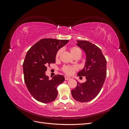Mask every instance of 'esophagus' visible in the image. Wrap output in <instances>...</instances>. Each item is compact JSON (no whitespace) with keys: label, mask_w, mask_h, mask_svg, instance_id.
<instances>
[{"label":"esophagus","mask_w":129,"mask_h":129,"mask_svg":"<svg viewBox=\"0 0 129 129\" xmlns=\"http://www.w3.org/2000/svg\"><path fill=\"white\" fill-rule=\"evenodd\" d=\"M64 79H65V80H69L71 79V78H70L69 77L67 76H64Z\"/></svg>","instance_id":"obj_1"}]
</instances>
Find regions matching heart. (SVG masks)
Returning <instances> with one entry per match:
<instances>
[{"label":"heart","instance_id":"1","mask_svg":"<svg viewBox=\"0 0 129 129\" xmlns=\"http://www.w3.org/2000/svg\"><path fill=\"white\" fill-rule=\"evenodd\" d=\"M69 50L70 53H71V55L74 57L76 55H80L81 54V50L80 48L76 46H72L71 47L69 48ZM61 53V50H58L57 52L55 58H57L59 56L60 54ZM77 69L76 66H65L64 67L62 68V71L63 72L64 74H67L68 75H71L75 72V71Z\"/></svg>","mask_w":129,"mask_h":129}]
</instances>
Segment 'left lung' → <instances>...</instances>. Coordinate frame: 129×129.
Listing matches in <instances>:
<instances>
[{
  "label": "left lung",
  "instance_id": "obj_1",
  "mask_svg": "<svg viewBox=\"0 0 129 129\" xmlns=\"http://www.w3.org/2000/svg\"><path fill=\"white\" fill-rule=\"evenodd\" d=\"M77 42L87 55L84 67L77 75L85 76L87 81L82 83L77 82L76 88L71 91L72 95L80 102H87L95 99L102 89L107 76V60L95 45L86 40Z\"/></svg>",
  "mask_w": 129,
  "mask_h": 129
}]
</instances>
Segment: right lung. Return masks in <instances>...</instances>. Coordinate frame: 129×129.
<instances>
[{"instance_id":"add662e5","label":"right lung","mask_w":129,"mask_h":129,"mask_svg":"<svg viewBox=\"0 0 129 129\" xmlns=\"http://www.w3.org/2000/svg\"><path fill=\"white\" fill-rule=\"evenodd\" d=\"M68 40L42 39L27 52L23 63L24 81L28 91L38 101L44 103L53 102L57 96V87L63 82L64 76L55 75L52 80L46 75L47 66L55 63L58 50Z\"/></svg>"}]
</instances>
